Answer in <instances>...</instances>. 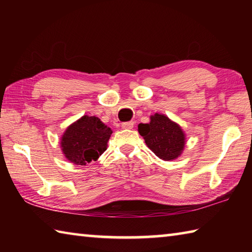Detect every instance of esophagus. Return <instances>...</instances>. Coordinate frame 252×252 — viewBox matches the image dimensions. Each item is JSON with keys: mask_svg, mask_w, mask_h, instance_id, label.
I'll list each match as a JSON object with an SVG mask.
<instances>
[{"mask_svg": "<svg viewBox=\"0 0 252 252\" xmlns=\"http://www.w3.org/2000/svg\"><path fill=\"white\" fill-rule=\"evenodd\" d=\"M122 129H126V130H130L132 129L133 126H134V122L133 121H127V122H123L122 123Z\"/></svg>", "mask_w": 252, "mask_h": 252, "instance_id": "1", "label": "esophagus"}]
</instances>
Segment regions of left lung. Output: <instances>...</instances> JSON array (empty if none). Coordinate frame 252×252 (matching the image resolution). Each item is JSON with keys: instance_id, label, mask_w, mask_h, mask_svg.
<instances>
[{"instance_id": "left-lung-1", "label": "left lung", "mask_w": 252, "mask_h": 252, "mask_svg": "<svg viewBox=\"0 0 252 252\" xmlns=\"http://www.w3.org/2000/svg\"><path fill=\"white\" fill-rule=\"evenodd\" d=\"M138 133L148 148L160 159L171 161L179 158L186 144V135L179 123L163 114L151 116L149 123H140Z\"/></svg>"}]
</instances>
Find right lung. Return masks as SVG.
<instances>
[{"mask_svg": "<svg viewBox=\"0 0 252 252\" xmlns=\"http://www.w3.org/2000/svg\"><path fill=\"white\" fill-rule=\"evenodd\" d=\"M112 130L99 118L83 116L71 123L61 137V148L68 161L77 165H87L97 161L107 149Z\"/></svg>", "mask_w": 252, "mask_h": 252, "instance_id": "1", "label": "right lung"}]
</instances>
